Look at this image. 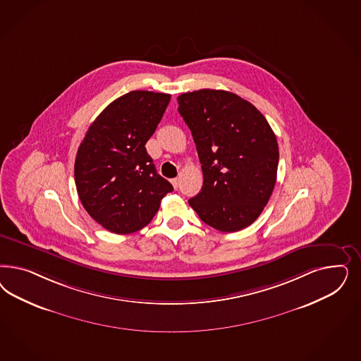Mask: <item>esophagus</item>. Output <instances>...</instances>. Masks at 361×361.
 I'll return each mask as SVG.
<instances>
[{"instance_id": "34e87169", "label": "esophagus", "mask_w": 361, "mask_h": 361, "mask_svg": "<svg viewBox=\"0 0 361 361\" xmlns=\"http://www.w3.org/2000/svg\"><path fill=\"white\" fill-rule=\"evenodd\" d=\"M179 178H174L173 180H171V183H173V186H174V188H178V186H179Z\"/></svg>"}]
</instances>
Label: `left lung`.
<instances>
[{
	"label": "left lung",
	"instance_id": "left-lung-1",
	"mask_svg": "<svg viewBox=\"0 0 361 361\" xmlns=\"http://www.w3.org/2000/svg\"><path fill=\"white\" fill-rule=\"evenodd\" d=\"M178 105L203 171L190 206L221 233L243 230L259 218L276 182L279 147L272 128L255 106L224 90L180 94Z\"/></svg>",
	"mask_w": 361,
	"mask_h": 361
}]
</instances>
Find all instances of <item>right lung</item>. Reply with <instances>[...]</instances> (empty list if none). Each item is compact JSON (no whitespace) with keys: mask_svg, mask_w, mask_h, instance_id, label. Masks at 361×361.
<instances>
[{"mask_svg":"<svg viewBox=\"0 0 361 361\" xmlns=\"http://www.w3.org/2000/svg\"><path fill=\"white\" fill-rule=\"evenodd\" d=\"M171 95L135 90L113 101L82 140L74 178L82 206L114 233H135L152 221L174 188L146 152Z\"/></svg>","mask_w":361,"mask_h":361,"instance_id":"1","label":"right lung"}]
</instances>
